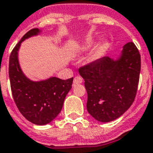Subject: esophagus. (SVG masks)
I'll list each match as a JSON object with an SVG mask.
<instances>
[{"instance_id": "esophagus-1", "label": "esophagus", "mask_w": 153, "mask_h": 153, "mask_svg": "<svg viewBox=\"0 0 153 153\" xmlns=\"http://www.w3.org/2000/svg\"><path fill=\"white\" fill-rule=\"evenodd\" d=\"M82 82V78L81 76H76L74 78V81H73V85H78V84H81Z\"/></svg>"}]
</instances>
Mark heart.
I'll return each instance as SVG.
<instances>
[{"mask_svg": "<svg viewBox=\"0 0 153 153\" xmlns=\"http://www.w3.org/2000/svg\"><path fill=\"white\" fill-rule=\"evenodd\" d=\"M91 44H87L85 45V48L86 49H88L91 47ZM102 53V46H97L96 48H95L92 52L91 53V54L89 55L88 57V60L90 62H95L96 61L97 59H99L100 57V55Z\"/></svg>", "mask_w": 153, "mask_h": 153, "instance_id": "1", "label": "heart"}]
</instances>
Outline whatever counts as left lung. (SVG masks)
I'll use <instances>...</instances> for the list:
<instances>
[{"mask_svg": "<svg viewBox=\"0 0 153 153\" xmlns=\"http://www.w3.org/2000/svg\"><path fill=\"white\" fill-rule=\"evenodd\" d=\"M140 71V54L132 42L123 46L117 59L105 56L80 68L89 114L102 123L120 118L134 101Z\"/></svg>", "mask_w": 153, "mask_h": 153, "instance_id": "left-lung-1", "label": "left lung"}]
</instances>
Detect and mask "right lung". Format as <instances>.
<instances>
[{"label":"right lung","mask_w":153,"mask_h":153,"mask_svg":"<svg viewBox=\"0 0 153 153\" xmlns=\"http://www.w3.org/2000/svg\"><path fill=\"white\" fill-rule=\"evenodd\" d=\"M41 32L39 29L30 30L14 48L10 56L9 77L13 98L19 112L31 123L46 125L61 112L73 77L62 80L51 76L46 80L32 81L23 72L18 57L19 48L25 40Z\"/></svg>","instance_id":"right-lung-1"}]
</instances>
